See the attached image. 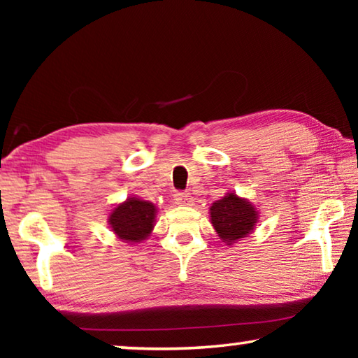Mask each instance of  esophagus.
<instances>
[{
	"label": "esophagus",
	"instance_id": "1",
	"mask_svg": "<svg viewBox=\"0 0 358 358\" xmlns=\"http://www.w3.org/2000/svg\"><path fill=\"white\" fill-rule=\"evenodd\" d=\"M175 202L180 205H192V196L189 192L178 191L177 194H175Z\"/></svg>",
	"mask_w": 358,
	"mask_h": 358
}]
</instances>
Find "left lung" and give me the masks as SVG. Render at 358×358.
<instances>
[{
	"mask_svg": "<svg viewBox=\"0 0 358 358\" xmlns=\"http://www.w3.org/2000/svg\"><path fill=\"white\" fill-rule=\"evenodd\" d=\"M210 215L217 235L230 245L246 237L257 222L256 208L234 192L211 205Z\"/></svg>",
	"mask_w": 358,
	"mask_h": 358,
	"instance_id": "obj_1",
	"label": "left lung"
}]
</instances>
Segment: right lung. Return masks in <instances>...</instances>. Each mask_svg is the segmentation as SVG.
Masks as SVG:
<instances>
[{
  "instance_id": "obj_1",
  "label": "right lung",
  "mask_w": 358,
  "mask_h": 358,
  "mask_svg": "<svg viewBox=\"0 0 358 358\" xmlns=\"http://www.w3.org/2000/svg\"><path fill=\"white\" fill-rule=\"evenodd\" d=\"M156 208L153 203L131 197L118 205L108 217V224L121 240L142 241L148 237L155 226Z\"/></svg>"
}]
</instances>
